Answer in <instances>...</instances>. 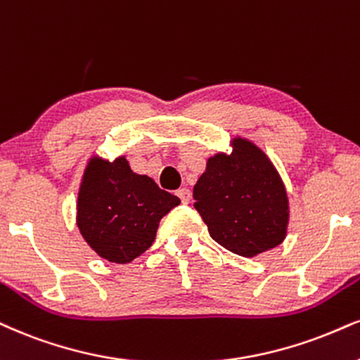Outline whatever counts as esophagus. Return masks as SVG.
Wrapping results in <instances>:
<instances>
[{"label":"esophagus","mask_w":360,"mask_h":360,"mask_svg":"<svg viewBox=\"0 0 360 360\" xmlns=\"http://www.w3.org/2000/svg\"><path fill=\"white\" fill-rule=\"evenodd\" d=\"M176 195H179V197H180L181 203H190V202H192V192H190L187 187L180 188L179 192H176Z\"/></svg>","instance_id":"obj_1"}]
</instances>
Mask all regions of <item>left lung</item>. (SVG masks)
Wrapping results in <instances>:
<instances>
[{
  "label": "left lung",
  "mask_w": 360,
  "mask_h": 360,
  "mask_svg": "<svg viewBox=\"0 0 360 360\" xmlns=\"http://www.w3.org/2000/svg\"><path fill=\"white\" fill-rule=\"evenodd\" d=\"M193 198L210 237L233 254L255 257L285 238V185L267 155L245 139H233L230 155L208 158Z\"/></svg>",
  "instance_id": "left-lung-1"
}]
</instances>
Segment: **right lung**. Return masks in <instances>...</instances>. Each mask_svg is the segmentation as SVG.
I'll return each mask as SVG.
<instances>
[{"label": "right lung", "instance_id": "add662e5", "mask_svg": "<svg viewBox=\"0 0 360 360\" xmlns=\"http://www.w3.org/2000/svg\"><path fill=\"white\" fill-rule=\"evenodd\" d=\"M179 203L150 176L133 172L125 157H93L79 185L77 225L101 259L128 264L152 245L160 220Z\"/></svg>", "mask_w": 360, "mask_h": 360}]
</instances>
